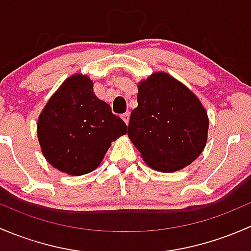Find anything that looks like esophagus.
Listing matches in <instances>:
<instances>
[{"label": "esophagus", "mask_w": 251, "mask_h": 251, "mask_svg": "<svg viewBox=\"0 0 251 251\" xmlns=\"http://www.w3.org/2000/svg\"><path fill=\"white\" fill-rule=\"evenodd\" d=\"M121 119H123L124 123H125L126 125H128V121H130V113H124L123 115H121Z\"/></svg>", "instance_id": "34e87169"}]
</instances>
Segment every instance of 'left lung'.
Listing matches in <instances>:
<instances>
[{
    "label": "left lung",
    "mask_w": 251,
    "mask_h": 251,
    "mask_svg": "<svg viewBox=\"0 0 251 251\" xmlns=\"http://www.w3.org/2000/svg\"><path fill=\"white\" fill-rule=\"evenodd\" d=\"M127 135L154 170L173 173L196 160L207 137V114L198 98L165 73L138 85Z\"/></svg>",
    "instance_id": "8db88e82"
}]
</instances>
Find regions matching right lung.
Listing matches in <instances>:
<instances>
[{"label": "right lung", "mask_w": 251, "mask_h": 251, "mask_svg": "<svg viewBox=\"0 0 251 251\" xmlns=\"http://www.w3.org/2000/svg\"><path fill=\"white\" fill-rule=\"evenodd\" d=\"M127 131L109 104L93 93L87 76L67 78L50 97L37 124L41 151L50 165L73 176L95 170L111 141Z\"/></svg>", "instance_id": "add662e5"}]
</instances>
